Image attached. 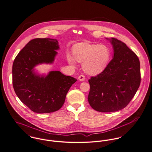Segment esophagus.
Segmentation results:
<instances>
[{"label": "esophagus", "mask_w": 152, "mask_h": 152, "mask_svg": "<svg viewBox=\"0 0 152 152\" xmlns=\"http://www.w3.org/2000/svg\"><path fill=\"white\" fill-rule=\"evenodd\" d=\"M78 79H79V80L80 81L83 82V81H84L85 79V76H84V75H80V76L78 77Z\"/></svg>", "instance_id": "esophagus-1"}]
</instances>
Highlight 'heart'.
I'll use <instances>...</instances> for the list:
<instances>
[{
    "label": "heart",
    "instance_id": "b5f03b06",
    "mask_svg": "<svg viewBox=\"0 0 152 152\" xmlns=\"http://www.w3.org/2000/svg\"><path fill=\"white\" fill-rule=\"evenodd\" d=\"M73 56L67 53L68 62L75 65L76 61L83 63V69L90 75H97L102 72L108 65L111 57V51L104 45H90L80 43L73 48Z\"/></svg>",
    "mask_w": 152,
    "mask_h": 152
}]
</instances>
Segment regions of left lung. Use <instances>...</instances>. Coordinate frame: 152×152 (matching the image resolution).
Instances as JSON below:
<instances>
[{
    "mask_svg": "<svg viewBox=\"0 0 152 152\" xmlns=\"http://www.w3.org/2000/svg\"><path fill=\"white\" fill-rule=\"evenodd\" d=\"M113 58L106 69L89 80L88 101L100 112H114L124 108L140 83V66L137 55L125 43L112 37Z\"/></svg>",
    "mask_w": 152,
    "mask_h": 152,
    "instance_id": "obj_1",
    "label": "left lung"
}]
</instances>
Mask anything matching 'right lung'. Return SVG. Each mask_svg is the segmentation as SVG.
I'll return each mask as SVG.
<instances>
[{
  "label": "right lung",
  "mask_w": 152,
  "mask_h": 152,
  "mask_svg": "<svg viewBox=\"0 0 152 152\" xmlns=\"http://www.w3.org/2000/svg\"><path fill=\"white\" fill-rule=\"evenodd\" d=\"M59 49L58 41L50 38L31 40L18 53L12 67L15 91L31 110L48 113L59 110L66 94L76 79L60 71L40 75L34 67L41 64H52Z\"/></svg>",
  "instance_id": "right-lung-1"
}]
</instances>
